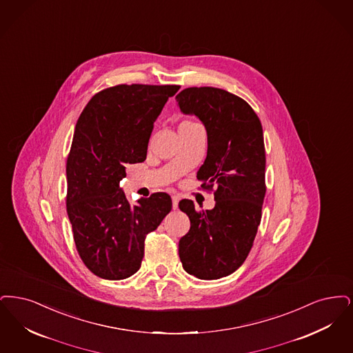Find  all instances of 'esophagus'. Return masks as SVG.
Wrapping results in <instances>:
<instances>
[{
	"label": "esophagus",
	"mask_w": 353,
	"mask_h": 353,
	"mask_svg": "<svg viewBox=\"0 0 353 353\" xmlns=\"http://www.w3.org/2000/svg\"><path fill=\"white\" fill-rule=\"evenodd\" d=\"M178 203H179V198H178L176 195H174V196H172V208H174V210L178 208Z\"/></svg>",
	"instance_id": "esophagus-1"
}]
</instances>
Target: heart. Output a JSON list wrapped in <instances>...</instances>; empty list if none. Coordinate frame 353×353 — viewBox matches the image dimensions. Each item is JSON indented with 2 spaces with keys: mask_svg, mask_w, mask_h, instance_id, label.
<instances>
[{
  "mask_svg": "<svg viewBox=\"0 0 353 353\" xmlns=\"http://www.w3.org/2000/svg\"><path fill=\"white\" fill-rule=\"evenodd\" d=\"M187 123H191V121H183V123H181V125H187Z\"/></svg>",
  "mask_w": 353,
  "mask_h": 353,
  "instance_id": "obj_1",
  "label": "heart"
}]
</instances>
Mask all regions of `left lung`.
<instances>
[{
    "instance_id": "left-lung-1",
    "label": "left lung",
    "mask_w": 353,
    "mask_h": 353,
    "mask_svg": "<svg viewBox=\"0 0 353 353\" xmlns=\"http://www.w3.org/2000/svg\"><path fill=\"white\" fill-rule=\"evenodd\" d=\"M176 101L207 129V158L196 178L216 200L205 211L195 210L192 200L179 201L191 221L179 240V257L187 273L217 279L244 263L260 225L266 192L262 125L245 100L220 88H185Z\"/></svg>"
}]
</instances>
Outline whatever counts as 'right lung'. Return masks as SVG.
<instances>
[{
    "instance_id": "1",
    "label": "right lung",
    "mask_w": 353,
    "mask_h": 353,
    "mask_svg": "<svg viewBox=\"0 0 353 353\" xmlns=\"http://www.w3.org/2000/svg\"><path fill=\"white\" fill-rule=\"evenodd\" d=\"M181 85L119 84L96 93L77 120L67 158V214L77 253L94 276H133L146 234L172 208L169 194L154 192L132 205L120 182L128 165L146 159L153 125Z\"/></svg>"
}]
</instances>
